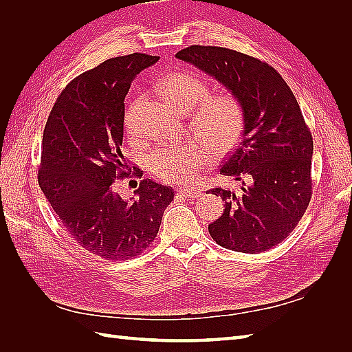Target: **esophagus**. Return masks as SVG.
<instances>
[{
  "label": "esophagus",
  "mask_w": 352,
  "mask_h": 352,
  "mask_svg": "<svg viewBox=\"0 0 352 352\" xmlns=\"http://www.w3.org/2000/svg\"><path fill=\"white\" fill-rule=\"evenodd\" d=\"M180 195H182L184 198H198L202 195L201 189H180Z\"/></svg>",
  "instance_id": "34e87169"
}]
</instances>
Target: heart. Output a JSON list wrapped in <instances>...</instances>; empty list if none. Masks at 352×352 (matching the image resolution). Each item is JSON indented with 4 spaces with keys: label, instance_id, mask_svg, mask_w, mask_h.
Segmentation results:
<instances>
[{
    "label": "heart",
    "instance_id": "1",
    "mask_svg": "<svg viewBox=\"0 0 352 352\" xmlns=\"http://www.w3.org/2000/svg\"><path fill=\"white\" fill-rule=\"evenodd\" d=\"M157 91L170 107L180 113L194 110L190 127L216 155L229 153L238 144L245 127L243 105L235 94L219 92L208 95L207 80L188 72H177L158 83ZM124 126L133 135L131 114ZM207 163L204 145L198 141H185L158 148L146 157L150 172L166 184H189Z\"/></svg>",
    "mask_w": 352,
    "mask_h": 352
}]
</instances>
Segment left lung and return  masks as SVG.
Masks as SVG:
<instances>
[{"mask_svg":"<svg viewBox=\"0 0 352 352\" xmlns=\"http://www.w3.org/2000/svg\"><path fill=\"white\" fill-rule=\"evenodd\" d=\"M176 57L214 76L245 111L241 142L220 167L241 189L207 190L225 201L210 235L226 250L267 251L291 235L313 194V136L295 95L274 67L235 50L190 45Z\"/></svg>","mask_w":352,"mask_h":352,"instance_id":"obj_1","label":"left lung"}]
</instances>
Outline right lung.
<instances>
[{
    "label": "right lung",
    "instance_id": "1",
    "mask_svg": "<svg viewBox=\"0 0 352 352\" xmlns=\"http://www.w3.org/2000/svg\"><path fill=\"white\" fill-rule=\"evenodd\" d=\"M158 61L133 52L74 78L57 97L42 136L38 182L63 228L79 247L111 261L129 260L157 238L170 186L142 179L124 199L117 180L133 174L122 154L124 97L133 78Z\"/></svg>",
    "mask_w": 352,
    "mask_h": 352
}]
</instances>
